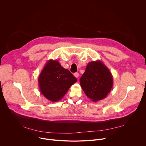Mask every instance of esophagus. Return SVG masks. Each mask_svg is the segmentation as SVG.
<instances>
[{"instance_id":"34e87169","label":"esophagus","mask_w":146,"mask_h":146,"mask_svg":"<svg viewBox=\"0 0 146 146\" xmlns=\"http://www.w3.org/2000/svg\"><path fill=\"white\" fill-rule=\"evenodd\" d=\"M74 76L75 77H76V78H78V76H79L78 73H74Z\"/></svg>"}]
</instances>
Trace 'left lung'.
I'll return each mask as SVG.
<instances>
[{"label": "left lung", "instance_id": "1", "mask_svg": "<svg viewBox=\"0 0 146 146\" xmlns=\"http://www.w3.org/2000/svg\"><path fill=\"white\" fill-rule=\"evenodd\" d=\"M80 82L87 96L93 102H98L106 98L110 92L113 78L106 66L98 60L88 63Z\"/></svg>", "mask_w": 146, "mask_h": 146}]
</instances>
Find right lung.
<instances>
[{
	"mask_svg": "<svg viewBox=\"0 0 146 146\" xmlns=\"http://www.w3.org/2000/svg\"><path fill=\"white\" fill-rule=\"evenodd\" d=\"M77 82V78L57 60L50 59L38 78L41 94L48 100L56 102L62 99L70 87Z\"/></svg>",
	"mask_w": 146,
	"mask_h": 146,
	"instance_id": "obj_1",
	"label": "right lung"
}]
</instances>
